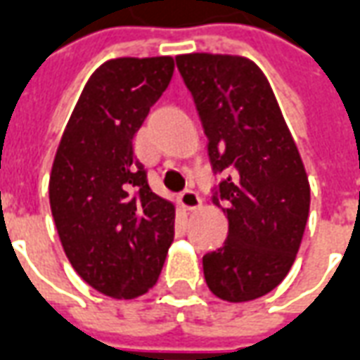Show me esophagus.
Masks as SVG:
<instances>
[{"label": "esophagus", "mask_w": 360, "mask_h": 360, "mask_svg": "<svg viewBox=\"0 0 360 360\" xmlns=\"http://www.w3.org/2000/svg\"><path fill=\"white\" fill-rule=\"evenodd\" d=\"M180 205L188 209V211H193V209H198L201 205L200 195L193 190H184V192L180 193Z\"/></svg>", "instance_id": "34e87169"}]
</instances>
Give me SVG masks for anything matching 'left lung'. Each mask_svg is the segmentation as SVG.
Wrapping results in <instances>:
<instances>
[{
	"instance_id": "left-lung-1",
	"label": "left lung",
	"mask_w": 360,
	"mask_h": 360,
	"mask_svg": "<svg viewBox=\"0 0 360 360\" xmlns=\"http://www.w3.org/2000/svg\"><path fill=\"white\" fill-rule=\"evenodd\" d=\"M176 65L200 112L213 170L229 172L213 195L229 236L203 256L205 283L215 297L248 302L274 290L297 257L310 211L307 170L252 60L201 52L176 56Z\"/></svg>"
}]
</instances>
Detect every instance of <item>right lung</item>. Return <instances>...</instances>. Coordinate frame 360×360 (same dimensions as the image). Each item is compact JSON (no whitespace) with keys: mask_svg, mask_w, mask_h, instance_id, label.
<instances>
[{"mask_svg":"<svg viewBox=\"0 0 360 360\" xmlns=\"http://www.w3.org/2000/svg\"><path fill=\"white\" fill-rule=\"evenodd\" d=\"M174 73L170 56L116 58L86 81L50 174L63 252L93 289L137 298L153 289L174 240V205L153 192L134 135Z\"/></svg>","mask_w":360,"mask_h":360,"instance_id":"obj_1","label":"right lung"}]
</instances>
